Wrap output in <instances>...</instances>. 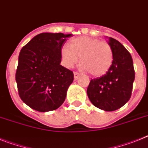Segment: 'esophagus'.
I'll return each mask as SVG.
<instances>
[{"instance_id": "obj_1", "label": "esophagus", "mask_w": 148, "mask_h": 148, "mask_svg": "<svg viewBox=\"0 0 148 148\" xmlns=\"http://www.w3.org/2000/svg\"><path fill=\"white\" fill-rule=\"evenodd\" d=\"M79 75H80V74H79V73H78V72H74V79H75V80H77V77H79Z\"/></svg>"}]
</instances>
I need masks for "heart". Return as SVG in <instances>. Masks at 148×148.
<instances>
[{
	"label": "heart",
	"mask_w": 148,
	"mask_h": 148,
	"mask_svg": "<svg viewBox=\"0 0 148 148\" xmlns=\"http://www.w3.org/2000/svg\"><path fill=\"white\" fill-rule=\"evenodd\" d=\"M70 47L64 45L60 50L62 62L66 68H73L80 57L82 70L100 77L106 74L112 65L113 50L107 42L89 37H79L71 40Z\"/></svg>",
	"instance_id": "b5f03b06"
}]
</instances>
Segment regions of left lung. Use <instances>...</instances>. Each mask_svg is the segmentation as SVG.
<instances>
[{"label": "left lung", "instance_id": "obj_1", "mask_svg": "<svg viewBox=\"0 0 148 148\" xmlns=\"http://www.w3.org/2000/svg\"><path fill=\"white\" fill-rule=\"evenodd\" d=\"M114 54L112 65L105 75L92 79L87 95L94 106L105 111L120 108L132 95L135 71L131 54L122 43L108 38Z\"/></svg>", "mask_w": 148, "mask_h": 148}]
</instances>
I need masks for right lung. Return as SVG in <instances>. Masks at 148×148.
<instances>
[{
	"label": "right lung",
	"instance_id": "obj_1",
	"mask_svg": "<svg viewBox=\"0 0 148 148\" xmlns=\"http://www.w3.org/2000/svg\"><path fill=\"white\" fill-rule=\"evenodd\" d=\"M72 34L41 33L21 49L16 81L26 105L40 112L59 108L65 100L74 73L62 66L60 50Z\"/></svg>",
	"mask_w": 148,
	"mask_h": 148
}]
</instances>
